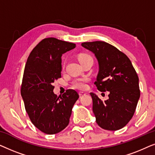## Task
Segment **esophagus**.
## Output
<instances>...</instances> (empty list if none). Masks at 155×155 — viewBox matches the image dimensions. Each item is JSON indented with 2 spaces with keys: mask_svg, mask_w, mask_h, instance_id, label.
I'll list each match as a JSON object with an SVG mask.
<instances>
[{
  "mask_svg": "<svg viewBox=\"0 0 155 155\" xmlns=\"http://www.w3.org/2000/svg\"><path fill=\"white\" fill-rule=\"evenodd\" d=\"M86 93L84 92H79V95L80 97L81 96H84V95H85Z\"/></svg>",
  "mask_w": 155,
  "mask_h": 155,
  "instance_id": "obj_1",
  "label": "esophagus"
}]
</instances>
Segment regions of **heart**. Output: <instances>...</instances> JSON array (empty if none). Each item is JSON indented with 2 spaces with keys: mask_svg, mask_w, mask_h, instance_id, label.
I'll list each match as a JSON object with an SVG mask.
<instances>
[{
  "mask_svg": "<svg viewBox=\"0 0 155 155\" xmlns=\"http://www.w3.org/2000/svg\"><path fill=\"white\" fill-rule=\"evenodd\" d=\"M90 56L87 54H80L79 56V60L80 63L84 60V58H86L87 57ZM88 79L87 78H79V79L75 80L73 82V85L74 87L80 89V90H84L87 87V83Z\"/></svg>",
  "mask_w": 155,
  "mask_h": 155,
  "instance_id": "obj_1",
  "label": "heart"
}]
</instances>
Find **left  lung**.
<instances>
[{"label":"left lung","instance_id":"1","mask_svg":"<svg viewBox=\"0 0 155 155\" xmlns=\"http://www.w3.org/2000/svg\"><path fill=\"white\" fill-rule=\"evenodd\" d=\"M81 45L92 51L98 61L94 82L97 89L109 92L104 101L90 93L97 124L105 130H119L132 118L140 95L136 71L126 54L107 42H84Z\"/></svg>","mask_w":155,"mask_h":155}]
</instances>
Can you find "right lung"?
<instances>
[{"label":"right lung","mask_w":155,"mask_h":155,"mask_svg":"<svg viewBox=\"0 0 155 155\" xmlns=\"http://www.w3.org/2000/svg\"><path fill=\"white\" fill-rule=\"evenodd\" d=\"M75 44L56 38L41 40L27 58L21 95L31 121L41 132L56 134L67 127L72 109L79 98L74 90L57 96L52 84L61 77V56Z\"/></svg>","instance_id":"add662e5"}]
</instances>
